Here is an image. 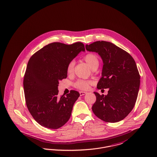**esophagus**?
Returning <instances> with one entry per match:
<instances>
[{"label":"esophagus","instance_id":"esophagus-1","mask_svg":"<svg viewBox=\"0 0 157 157\" xmlns=\"http://www.w3.org/2000/svg\"><path fill=\"white\" fill-rule=\"evenodd\" d=\"M86 94H87V92H80V96H83Z\"/></svg>","mask_w":157,"mask_h":157}]
</instances>
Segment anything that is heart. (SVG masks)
Returning a JSON list of instances; mask_svg holds the SVG:
<instances>
[{
    "mask_svg": "<svg viewBox=\"0 0 157 157\" xmlns=\"http://www.w3.org/2000/svg\"><path fill=\"white\" fill-rule=\"evenodd\" d=\"M84 59L90 67V68L93 70L95 68H98L99 64V59L94 53H89L86 54L84 56ZM75 65V61H71L68 63L67 67V73L68 74H71L74 71V68ZM93 84V82L91 80H78L75 83L74 86L82 90H87L89 89L90 86Z\"/></svg>",
    "mask_w": 157,
    "mask_h": 157,
    "instance_id": "obj_1",
    "label": "heart"
}]
</instances>
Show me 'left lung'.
<instances>
[{
  "instance_id": "obj_1",
  "label": "left lung",
  "mask_w": 157,
  "mask_h": 157,
  "mask_svg": "<svg viewBox=\"0 0 157 157\" xmlns=\"http://www.w3.org/2000/svg\"><path fill=\"white\" fill-rule=\"evenodd\" d=\"M87 51L98 53L103 61L98 89H109L106 95L94 92L95 115L108 123L123 120L133 109L140 86V75L132 56L111 42L97 41L86 45Z\"/></svg>"
}]
</instances>
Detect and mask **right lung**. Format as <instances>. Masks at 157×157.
I'll use <instances>...</instances> for the list:
<instances>
[{"instance_id":"right-lung-1","label":"right lung","mask_w":157,"mask_h":157,"mask_svg":"<svg viewBox=\"0 0 157 157\" xmlns=\"http://www.w3.org/2000/svg\"><path fill=\"white\" fill-rule=\"evenodd\" d=\"M81 51V42L65 44L50 43L33 54L24 77V90L27 108L40 125L57 129L70 119L80 94L75 90L58 95L59 82L67 77V67Z\"/></svg>"}]
</instances>
